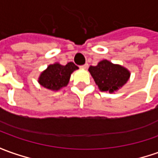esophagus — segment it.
Returning a JSON list of instances; mask_svg holds the SVG:
<instances>
[{"label":"esophagus","mask_w":158,"mask_h":158,"mask_svg":"<svg viewBox=\"0 0 158 158\" xmlns=\"http://www.w3.org/2000/svg\"><path fill=\"white\" fill-rule=\"evenodd\" d=\"M80 68H82V69H87L88 64H85V65H81V66H80Z\"/></svg>","instance_id":"obj_1"}]
</instances>
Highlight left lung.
I'll use <instances>...</instances> for the list:
<instances>
[{"label": "left lung", "mask_w": 158, "mask_h": 158, "mask_svg": "<svg viewBox=\"0 0 158 158\" xmlns=\"http://www.w3.org/2000/svg\"><path fill=\"white\" fill-rule=\"evenodd\" d=\"M89 73L101 92L113 93L122 88L130 79L131 72L124 66L103 60L89 67Z\"/></svg>", "instance_id": "1"}]
</instances>
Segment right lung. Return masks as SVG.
I'll list each match as a JSON object with an SVG mask.
<instances>
[{
  "instance_id": "1",
  "label": "right lung",
  "mask_w": 158,
  "mask_h": 158,
  "mask_svg": "<svg viewBox=\"0 0 158 158\" xmlns=\"http://www.w3.org/2000/svg\"><path fill=\"white\" fill-rule=\"evenodd\" d=\"M78 69L79 67L73 62H69L65 65L55 62L41 72L38 78V82L43 87L57 92L68 85L71 74Z\"/></svg>"
}]
</instances>
